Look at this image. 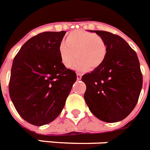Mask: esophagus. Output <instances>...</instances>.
Wrapping results in <instances>:
<instances>
[{
  "label": "esophagus",
  "mask_w": 150,
  "mask_h": 150,
  "mask_svg": "<svg viewBox=\"0 0 150 150\" xmlns=\"http://www.w3.org/2000/svg\"><path fill=\"white\" fill-rule=\"evenodd\" d=\"M81 76H82V75H81V73H77V79L78 80H80V79H81Z\"/></svg>",
  "instance_id": "1"
}]
</instances>
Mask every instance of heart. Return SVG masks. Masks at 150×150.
I'll use <instances>...</instances> for the list:
<instances>
[{
    "instance_id": "heart-1",
    "label": "heart",
    "mask_w": 150,
    "mask_h": 150,
    "mask_svg": "<svg viewBox=\"0 0 150 150\" xmlns=\"http://www.w3.org/2000/svg\"><path fill=\"white\" fill-rule=\"evenodd\" d=\"M59 54L63 64L71 68L78 61L75 68L85 70L97 69L103 64L107 54V45L103 38L95 33L77 30L68 35L66 41L59 45Z\"/></svg>"
}]
</instances>
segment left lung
<instances>
[{
	"label": "left lung",
	"mask_w": 150,
	"mask_h": 150,
	"mask_svg": "<svg viewBox=\"0 0 150 150\" xmlns=\"http://www.w3.org/2000/svg\"><path fill=\"white\" fill-rule=\"evenodd\" d=\"M103 38L107 54L100 66L86 73L84 95L91 112L103 122H116L129 115L138 102L142 75L136 52L117 35L91 31Z\"/></svg>",
	"instance_id": "left-lung-1"
}]
</instances>
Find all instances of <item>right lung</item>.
Masks as SVG:
<instances>
[{
	"instance_id": "right-lung-1",
	"label": "right lung",
	"mask_w": 150,
	"mask_h": 150,
	"mask_svg": "<svg viewBox=\"0 0 150 150\" xmlns=\"http://www.w3.org/2000/svg\"><path fill=\"white\" fill-rule=\"evenodd\" d=\"M65 33L35 35L23 45L13 61L10 97L21 118L35 126L58 117L77 79L75 71L63 64L59 54Z\"/></svg>"
}]
</instances>
